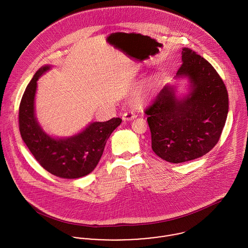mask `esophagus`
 Instances as JSON below:
<instances>
[{
	"label": "esophagus",
	"instance_id": "34e87169",
	"mask_svg": "<svg viewBox=\"0 0 248 248\" xmlns=\"http://www.w3.org/2000/svg\"><path fill=\"white\" fill-rule=\"evenodd\" d=\"M136 118V115L133 112H125L123 115V120L124 121H131Z\"/></svg>",
	"mask_w": 248,
	"mask_h": 248
}]
</instances>
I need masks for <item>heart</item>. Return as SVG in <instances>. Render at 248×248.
Wrapping results in <instances>:
<instances>
[{
  "label": "heart",
  "mask_w": 248,
  "mask_h": 248,
  "mask_svg": "<svg viewBox=\"0 0 248 248\" xmlns=\"http://www.w3.org/2000/svg\"><path fill=\"white\" fill-rule=\"evenodd\" d=\"M160 80L161 77L160 76H155L153 77L150 80V82L148 83L147 87L145 88V90L143 92H141L136 99V104L142 106L143 104H145L155 93V92L156 91V89L158 88L159 84H160Z\"/></svg>",
  "instance_id": "b5f03b06"
}]
</instances>
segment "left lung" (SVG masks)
<instances>
[{"mask_svg":"<svg viewBox=\"0 0 248 248\" xmlns=\"http://www.w3.org/2000/svg\"><path fill=\"white\" fill-rule=\"evenodd\" d=\"M182 65L175 79H187L188 93L176 94L166 84L146 109L152 149L171 163L198 158L215 146L229 113L226 86L204 57L183 48Z\"/></svg>","mask_w":248,"mask_h":248,"instance_id":"8db88e82","label":"left lung"}]
</instances>
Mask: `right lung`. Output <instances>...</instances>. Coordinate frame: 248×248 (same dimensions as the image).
I'll list each match as a JSON object with an SVG mask.
<instances>
[{
    "label": "right lung",
    "instance_id": "right-lung-1",
    "mask_svg": "<svg viewBox=\"0 0 248 248\" xmlns=\"http://www.w3.org/2000/svg\"><path fill=\"white\" fill-rule=\"evenodd\" d=\"M51 69V65L42 66L26 87L19 105V132L46 171L61 178H80L95 169L107 140L122 120L112 118L107 122H93L80 132L65 138L46 133L36 117L35 98L38 78Z\"/></svg>",
    "mask_w": 248,
    "mask_h": 248
}]
</instances>
